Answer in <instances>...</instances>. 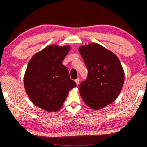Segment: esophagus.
I'll use <instances>...</instances> for the list:
<instances>
[{
  "mask_svg": "<svg viewBox=\"0 0 147 147\" xmlns=\"http://www.w3.org/2000/svg\"><path fill=\"white\" fill-rule=\"evenodd\" d=\"M79 81H80L79 78H77V79H75V82H76V84H77V85H79Z\"/></svg>",
  "mask_w": 147,
  "mask_h": 147,
  "instance_id": "obj_1",
  "label": "esophagus"
}]
</instances>
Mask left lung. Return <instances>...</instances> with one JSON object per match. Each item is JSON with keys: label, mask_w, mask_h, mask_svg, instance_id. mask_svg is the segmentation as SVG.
Returning a JSON list of instances; mask_svg holds the SVG:
<instances>
[{"label": "left lung", "mask_w": 147, "mask_h": 147, "mask_svg": "<svg viewBox=\"0 0 147 147\" xmlns=\"http://www.w3.org/2000/svg\"><path fill=\"white\" fill-rule=\"evenodd\" d=\"M88 75L79 86L88 106L99 110L111 104L119 95L124 82V70L118 57L109 50L90 43L79 48Z\"/></svg>", "instance_id": "1"}]
</instances>
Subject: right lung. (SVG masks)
<instances>
[{
    "label": "right lung",
    "mask_w": 147,
    "mask_h": 147,
    "mask_svg": "<svg viewBox=\"0 0 147 147\" xmlns=\"http://www.w3.org/2000/svg\"><path fill=\"white\" fill-rule=\"evenodd\" d=\"M70 49L68 45H50L34 55L28 63L25 89L33 104L45 111L59 110L69 91L77 86L62 64Z\"/></svg>",
    "instance_id": "add662e5"
}]
</instances>
